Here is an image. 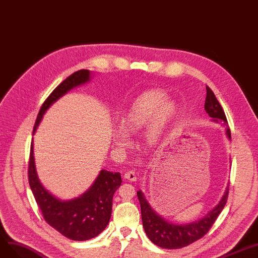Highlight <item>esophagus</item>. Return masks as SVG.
<instances>
[{
  "label": "esophagus",
  "mask_w": 258,
  "mask_h": 258,
  "mask_svg": "<svg viewBox=\"0 0 258 258\" xmlns=\"http://www.w3.org/2000/svg\"><path fill=\"white\" fill-rule=\"evenodd\" d=\"M124 178L129 180V181H137V174L136 172H133V171H128V172L125 173L124 175Z\"/></svg>",
  "instance_id": "34e87169"
}]
</instances>
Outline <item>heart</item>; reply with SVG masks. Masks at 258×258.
I'll use <instances>...</instances> for the list:
<instances>
[{
  "instance_id": "obj_1",
  "label": "heart",
  "mask_w": 258,
  "mask_h": 258,
  "mask_svg": "<svg viewBox=\"0 0 258 258\" xmlns=\"http://www.w3.org/2000/svg\"><path fill=\"white\" fill-rule=\"evenodd\" d=\"M178 112L177 105L166 100L162 91L150 90L133 100L120 117L121 126L114 129V142L117 146H128L129 132H136L147 126L145 138L151 146L158 145L172 124Z\"/></svg>"
}]
</instances>
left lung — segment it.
I'll return each mask as SVG.
<instances>
[{"mask_svg": "<svg viewBox=\"0 0 258 258\" xmlns=\"http://www.w3.org/2000/svg\"><path fill=\"white\" fill-rule=\"evenodd\" d=\"M206 102H205V110L206 112L212 117L214 121H224L227 125V117L224 110L220 106L219 102L215 97L213 91L208 87ZM227 137L231 140V131L229 128L226 129ZM229 187H227L225 194L223 195L222 200L218 205L214 208L212 211L208 213L205 217L196 222L187 224V225H177L167 222L162 216H159L153 209L149 203L145 199L144 193L140 190L138 191V198L141 204L142 211V222L145 232L149 239L156 244V246L164 249H180L190 243L201 239L204 235H206L208 231L213 226L215 220L219 213L223 211L224 207L228 200Z\"/></svg>", "mask_w": 258, "mask_h": 258, "instance_id": "obj_1", "label": "left lung"}]
</instances>
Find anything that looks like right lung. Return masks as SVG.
Returning <instances> with one entry per match:
<instances>
[{
	"label": "right lung",
	"mask_w": 258,
	"mask_h": 258,
	"mask_svg": "<svg viewBox=\"0 0 258 258\" xmlns=\"http://www.w3.org/2000/svg\"><path fill=\"white\" fill-rule=\"evenodd\" d=\"M88 81H90V71L82 69L60 83L42 105L33 127V134L49 107L72 88ZM28 180L35 202L47 224L65 237L79 241L91 239L105 230L111 217L113 195L121 183L118 172L101 170L92 186L84 194L70 201L58 200L43 187L36 174L33 140L30 147Z\"/></svg>",
	"instance_id": "obj_1"
}]
</instances>
